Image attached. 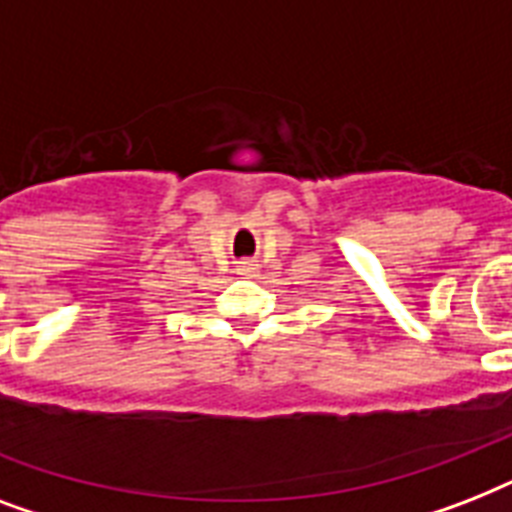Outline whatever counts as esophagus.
I'll return each instance as SVG.
<instances>
[{
  "instance_id": "34e87169",
  "label": "esophagus",
  "mask_w": 512,
  "mask_h": 512,
  "mask_svg": "<svg viewBox=\"0 0 512 512\" xmlns=\"http://www.w3.org/2000/svg\"><path fill=\"white\" fill-rule=\"evenodd\" d=\"M239 271H241V276H255V273H257V260H241Z\"/></svg>"
}]
</instances>
